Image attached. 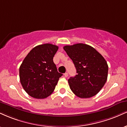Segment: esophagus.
I'll return each mask as SVG.
<instances>
[{"label": "esophagus", "instance_id": "esophagus-1", "mask_svg": "<svg viewBox=\"0 0 127 127\" xmlns=\"http://www.w3.org/2000/svg\"><path fill=\"white\" fill-rule=\"evenodd\" d=\"M64 76L65 77H67L68 76V73H65L64 74Z\"/></svg>", "mask_w": 127, "mask_h": 127}]
</instances>
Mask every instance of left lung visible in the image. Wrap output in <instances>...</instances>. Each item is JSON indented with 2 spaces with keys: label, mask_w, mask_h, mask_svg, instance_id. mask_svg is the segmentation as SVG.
Instances as JSON below:
<instances>
[{
  "label": "left lung",
  "mask_w": 127,
  "mask_h": 127,
  "mask_svg": "<svg viewBox=\"0 0 127 127\" xmlns=\"http://www.w3.org/2000/svg\"><path fill=\"white\" fill-rule=\"evenodd\" d=\"M72 60L77 74L68 80L70 89L80 98L96 95L108 77L107 62L94 47L79 43L63 47Z\"/></svg>",
  "instance_id": "obj_1"
}]
</instances>
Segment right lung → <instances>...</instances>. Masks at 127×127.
I'll return each instance as SVG.
<instances>
[{
	"instance_id": "add662e5",
	"label": "right lung",
	"mask_w": 127,
	"mask_h": 127,
	"mask_svg": "<svg viewBox=\"0 0 127 127\" xmlns=\"http://www.w3.org/2000/svg\"><path fill=\"white\" fill-rule=\"evenodd\" d=\"M59 47L44 44L35 47L26 56L19 67V78L26 92L36 99L49 96L54 91L59 78L53 57Z\"/></svg>"
}]
</instances>
